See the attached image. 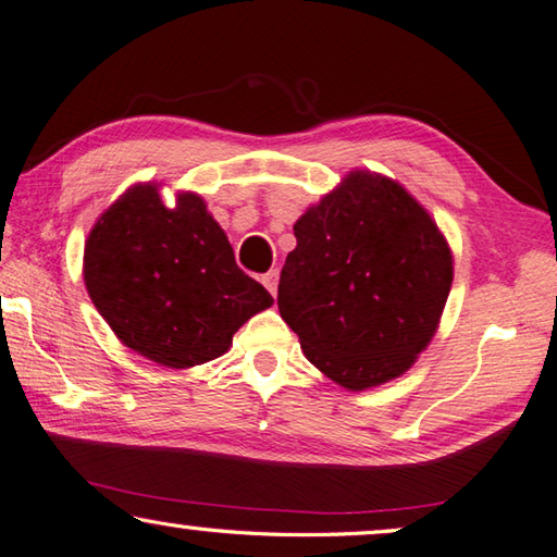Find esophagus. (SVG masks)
<instances>
[{
    "instance_id": "34e87169",
    "label": "esophagus",
    "mask_w": 557,
    "mask_h": 557,
    "mask_svg": "<svg viewBox=\"0 0 557 557\" xmlns=\"http://www.w3.org/2000/svg\"><path fill=\"white\" fill-rule=\"evenodd\" d=\"M261 283H264L267 290L271 293V296L276 298V293H278V269H271V271H267V274L261 276Z\"/></svg>"
}]
</instances>
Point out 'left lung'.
I'll use <instances>...</instances> for the list:
<instances>
[{"mask_svg":"<svg viewBox=\"0 0 557 557\" xmlns=\"http://www.w3.org/2000/svg\"><path fill=\"white\" fill-rule=\"evenodd\" d=\"M278 312L312 366L351 391L403 375L432 342L454 259L400 184L351 172L293 225Z\"/></svg>","mask_w":557,"mask_h":557,"instance_id":"8db88e82","label":"left lung"}]
</instances>
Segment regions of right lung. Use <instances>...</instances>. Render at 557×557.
<instances>
[{
    "instance_id": "right-lung-1",
    "label": "right lung",
    "mask_w": 557,
    "mask_h": 557,
    "mask_svg": "<svg viewBox=\"0 0 557 557\" xmlns=\"http://www.w3.org/2000/svg\"><path fill=\"white\" fill-rule=\"evenodd\" d=\"M84 283L115 337L170 369L218 359L274 302L237 267L201 196L166 208L152 184L128 188L94 225Z\"/></svg>"
}]
</instances>
